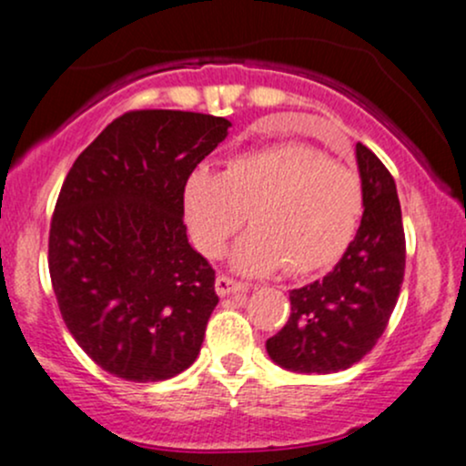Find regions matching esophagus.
I'll return each mask as SVG.
<instances>
[{
    "label": "esophagus",
    "mask_w": 466,
    "mask_h": 466,
    "mask_svg": "<svg viewBox=\"0 0 466 466\" xmlns=\"http://www.w3.org/2000/svg\"><path fill=\"white\" fill-rule=\"evenodd\" d=\"M214 288H217V294L221 296V299L229 294H241V291H248V285L241 283V280L229 279V276H225V274L217 276V283H214Z\"/></svg>",
    "instance_id": "1"
}]
</instances>
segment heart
<instances>
[{
  "instance_id": "b5f03b06",
  "label": "heart",
  "mask_w": 466,
  "mask_h": 466,
  "mask_svg": "<svg viewBox=\"0 0 466 466\" xmlns=\"http://www.w3.org/2000/svg\"><path fill=\"white\" fill-rule=\"evenodd\" d=\"M362 203L356 172L305 143L243 152L225 172L197 166L183 183L187 228L206 257L221 254L249 212L254 228L232 252L243 274L329 268L354 241Z\"/></svg>"
}]
</instances>
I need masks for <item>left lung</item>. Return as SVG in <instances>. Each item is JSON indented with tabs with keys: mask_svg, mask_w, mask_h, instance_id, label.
Returning <instances> with one entry per match:
<instances>
[{
	"mask_svg": "<svg viewBox=\"0 0 466 466\" xmlns=\"http://www.w3.org/2000/svg\"><path fill=\"white\" fill-rule=\"evenodd\" d=\"M362 183L360 228L323 280L289 291L291 314L265 350L279 367L299 374L347 370L385 331L405 276V229L396 183L382 161L356 146Z\"/></svg>",
	"mask_w": 466,
	"mask_h": 466,
	"instance_id": "1",
	"label": "left lung"
}]
</instances>
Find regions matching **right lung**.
<instances>
[{
    "mask_svg": "<svg viewBox=\"0 0 466 466\" xmlns=\"http://www.w3.org/2000/svg\"><path fill=\"white\" fill-rule=\"evenodd\" d=\"M223 116L135 110L76 157L50 223L61 319L101 370L132 382L197 360L218 296L187 241L183 183L228 137Z\"/></svg>",
    "mask_w": 466,
    "mask_h": 466,
    "instance_id": "right-lung-1",
    "label": "right lung"
}]
</instances>
